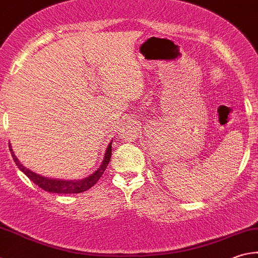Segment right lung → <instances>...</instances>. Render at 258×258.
Instances as JSON below:
<instances>
[{"label":"right lung","instance_id":"add662e5","mask_svg":"<svg viewBox=\"0 0 258 258\" xmlns=\"http://www.w3.org/2000/svg\"><path fill=\"white\" fill-rule=\"evenodd\" d=\"M12 152V149H11ZM111 153H112V146L111 144L108 146L105 152V156L103 162H102L100 168L93 173L91 176L86 177L84 179H81V181H64V179H56V178H48V177H43L41 175H38L36 173L31 172L30 169H28L27 167H24L22 164H20L19 159L16 157V155L12 153V157L14 163L17 164V166L21 169V171L27 175V176L31 179V181L38 185L39 187H41L42 189H45L47 192H51V193H81L87 191V189L91 188L94 184L99 181L100 177L103 175L104 171L108 167V165L110 163V158H111Z\"/></svg>","mask_w":258,"mask_h":258}]
</instances>
